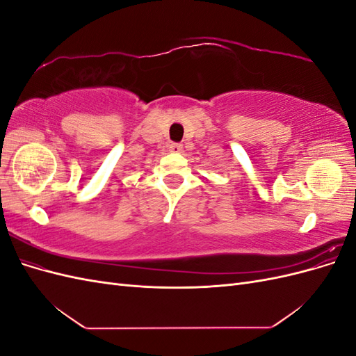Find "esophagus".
I'll use <instances>...</instances> for the list:
<instances>
[{"label":"esophagus","mask_w":356,"mask_h":356,"mask_svg":"<svg viewBox=\"0 0 356 356\" xmlns=\"http://www.w3.org/2000/svg\"><path fill=\"white\" fill-rule=\"evenodd\" d=\"M169 152L170 153H179L182 152V145L181 144H169Z\"/></svg>","instance_id":"esophagus-1"}]
</instances>
